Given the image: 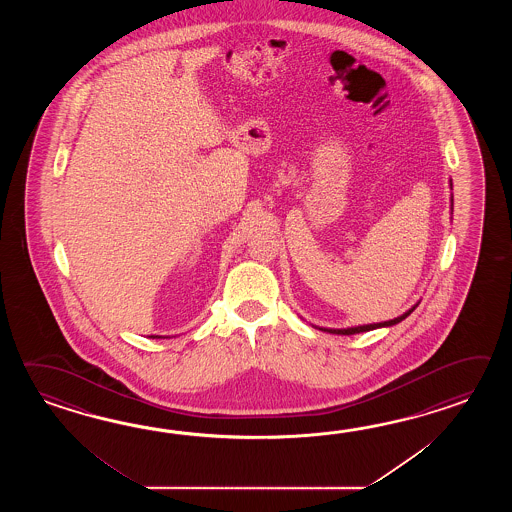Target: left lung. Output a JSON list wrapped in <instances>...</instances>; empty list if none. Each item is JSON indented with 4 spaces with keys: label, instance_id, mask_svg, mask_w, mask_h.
Segmentation results:
<instances>
[{
    "label": "left lung",
    "instance_id": "left-lung-1",
    "mask_svg": "<svg viewBox=\"0 0 512 512\" xmlns=\"http://www.w3.org/2000/svg\"><path fill=\"white\" fill-rule=\"evenodd\" d=\"M415 307H412L410 311H406L404 315L397 316V318H393V320H388V322H381V324H370V326H357V327H348V329H322V331H327V333H333V335H355V333H364V331H371V329H377V327H388L395 326V324H399L401 320H404L406 316L410 315L412 311H414Z\"/></svg>",
    "mask_w": 512,
    "mask_h": 512
}]
</instances>
